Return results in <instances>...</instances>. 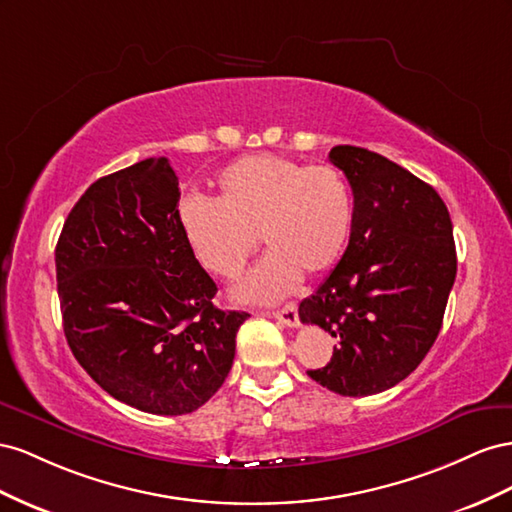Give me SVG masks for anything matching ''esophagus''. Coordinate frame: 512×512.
Instances as JSON below:
<instances>
[{
    "label": "esophagus",
    "mask_w": 512,
    "mask_h": 512,
    "mask_svg": "<svg viewBox=\"0 0 512 512\" xmlns=\"http://www.w3.org/2000/svg\"><path fill=\"white\" fill-rule=\"evenodd\" d=\"M272 317H274V319H279L281 324H285V326H289V328H296V326H300V319H298V306H296L294 302L285 304L281 311H274V313H272Z\"/></svg>",
    "instance_id": "esophagus-1"
}]
</instances>
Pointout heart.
<instances>
[{"instance_id": "1", "label": "heart", "mask_w": 512, "mask_h": 512, "mask_svg": "<svg viewBox=\"0 0 512 512\" xmlns=\"http://www.w3.org/2000/svg\"><path fill=\"white\" fill-rule=\"evenodd\" d=\"M216 188V201L180 203V227L199 266L223 281L244 272L261 236L270 253L236 289L238 300L276 302L302 272L321 276L337 266L354 223L352 191L337 167L253 154L218 173Z\"/></svg>"}]
</instances>
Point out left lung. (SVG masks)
Listing matches in <instances>:
<instances>
[{"label": "left lung", "instance_id": "obj_1", "mask_svg": "<svg viewBox=\"0 0 512 512\" xmlns=\"http://www.w3.org/2000/svg\"><path fill=\"white\" fill-rule=\"evenodd\" d=\"M330 163L354 193V223L341 261L300 302L302 324L330 332L326 367L306 371L343 397L397 386L429 354L457 276L446 203L435 188L382 154L337 145Z\"/></svg>", "mask_w": 512, "mask_h": 512}]
</instances>
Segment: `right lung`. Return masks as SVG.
Listing matches in <instances>:
<instances>
[{
  "label": "right lung",
  "instance_id": "1",
  "mask_svg": "<svg viewBox=\"0 0 512 512\" xmlns=\"http://www.w3.org/2000/svg\"><path fill=\"white\" fill-rule=\"evenodd\" d=\"M178 201L169 160L145 158L87 188L55 246L72 354L113 399L158 416L191 414L223 386L248 317L212 304Z\"/></svg>",
  "mask_w": 512,
  "mask_h": 512
}]
</instances>
